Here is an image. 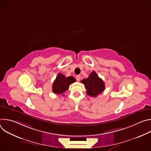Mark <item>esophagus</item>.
<instances>
[{
  "instance_id": "obj_1",
  "label": "esophagus",
  "mask_w": 151,
  "mask_h": 151,
  "mask_svg": "<svg viewBox=\"0 0 151 151\" xmlns=\"http://www.w3.org/2000/svg\"><path fill=\"white\" fill-rule=\"evenodd\" d=\"M76 80H77L78 81H79L80 79H81V75H77V76H76Z\"/></svg>"
}]
</instances>
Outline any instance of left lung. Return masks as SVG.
<instances>
[{"label": "left lung", "mask_w": 151, "mask_h": 151, "mask_svg": "<svg viewBox=\"0 0 151 151\" xmlns=\"http://www.w3.org/2000/svg\"><path fill=\"white\" fill-rule=\"evenodd\" d=\"M81 82L84 84L85 88L87 91V94L91 97H96L105 89L104 82L95 71H93L87 79H83Z\"/></svg>", "instance_id": "8db88e82"}]
</instances>
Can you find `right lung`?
Listing matches in <instances>:
<instances>
[{
  "mask_svg": "<svg viewBox=\"0 0 151 151\" xmlns=\"http://www.w3.org/2000/svg\"><path fill=\"white\" fill-rule=\"evenodd\" d=\"M75 81L76 79L73 76L66 77L61 73H59L53 82L52 92L57 94L64 95L63 93L68 90L69 85Z\"/></svg>",
  "mask_w": 151,
  "mask_h": 151,
  "instance_id": "obj_1",
  "label": "right lung"
}]
</instances>
